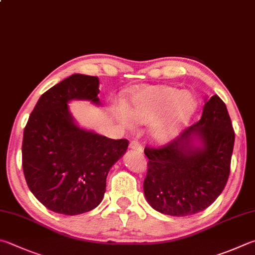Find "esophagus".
<instances>
[{
  "label": "esophagus",
  "instance_id": "obj_1",
  "mask_svg": "<svg viewBox=\"0 0 255 255\" xmlns=\"http://www.w3.org/2000/svg\"><path fill=\"white\" fill-rule=\"evenodd\" d=\"M129 148H130V150H133L138 152V154H142V147L141 145L138 141L136 140H132L130 143H129Z\"/></svg>",
  "mask_w": 255,
  "mask_h": 255
}]
</instances>
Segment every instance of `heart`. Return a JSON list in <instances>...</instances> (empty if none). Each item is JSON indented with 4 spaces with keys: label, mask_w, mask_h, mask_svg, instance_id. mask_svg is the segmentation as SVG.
<instances>
[{
    "label": "heart",
    "mask_w": 255,
    "mask_h": 255,
    "mask_svg": "<svg viewBox=\"0 0 255 255\" xmlns=\"http://www.w3.org/2000/svg\"><path fill=\"white\" fill-rule=\"evenodd\" d=\"M197 110V100L191 92L168 86H141L132 91L127 113L133 122L148 124L150 139L166 145L177 139ZM120 123L129 125L126 113Z\"/></svg>",
    "instance_id": "obj_1"
}]
</instances>
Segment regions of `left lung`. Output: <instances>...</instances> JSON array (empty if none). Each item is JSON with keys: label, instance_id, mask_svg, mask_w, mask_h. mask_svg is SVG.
Instances as JSON below:
<instances>
[{"label": "left lung", "instance_id": "obj_1", "mask_svg": "<svg viewBox=\"0 0 255 255\" xmlns=\"http://www.w3.org/2000/svg\"><path fill=\"white\" fill-rule=\"evenodd\" d=\"M234 139L225 104L217 95L205 99L201 119L177 139L145 148L149 205L165 215L187 216L213 204L228 183Z\"/></svg>", "mask_w": 255, "mask_h": 255}]
</instances>
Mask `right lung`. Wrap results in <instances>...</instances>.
I'll use <instances>...</instances> for the list:
<instances>
[{"instance_id": "right-lung-1", "label": "right lung", "mask_w": 255, "mask_h": 255, "mask_svg": "<svg viewBox=\"0 0 255 255\" xmlns=\"http://www.w3.org/2000/svg\"><path fill=\"white\" fill-rule=\"evenodd\" d=\"M98 77L75 73L40 97L23 132L22 167L27 186L50 211L78 215L98 206L110 168L127 139L115 140L78 126L72 100L100 106Z\"/></svg>"}]
</instances>
